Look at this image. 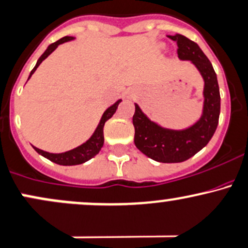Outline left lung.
I'll use <instances>...</instances> for the list:
<instances>
[{"instance_id": "1", "label": "left lung", "mask_w": 248, "mask_h": 248, "mask_svg": "<svg viewBox=\"0 0 248 248\" xmlns=\"http://www.w3.org/2000/svg\"><path fill=\"white\" fill-rule=\"evenodd\" d=\"M178 43V58L190 61L203 78L202 113L198 121L184 129L161 126L143 113L138 103L133 115L134 143L146 156L157 162L176 164L188 160L209 142L220 115V92L217 74L207 56L192 40L181 34L170 36Z\"/></svg>"}]
</instances>
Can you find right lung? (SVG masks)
<instances>
[{
	"mask_svg": "<svg viewBox=\"0 0 248 248\" xmlns=\"http://www.w3.org/2000/svg\"><path fill=\"white\" fill-rule=\"evenodd\" d=\"M73 40H75V37L64 36L62 37V39H60L59 41H56V42L49 45L48 48L45 50V53H43L42 55L40 56V59L37 60L36 64H35V67L32 68L31 74H29L28 80L31 78V75L34 74L35 70L37 69V67L42 63L43 60L47 59L60 45H62V43L64 42H69V41H73ZM122 100H118L114 105H111L110 107H108L107 109L105 110V113L102 114L99 124H97V127L95 128L94 133L92 134V137L89 138L86 142H83L82 145L75 147V148L70 149V151L63 152V153H49V152L42 151V149L37 148V147L35 146H32V148H34L40 155L45 156L46 159L50 160V161L55 162V164L61 165V166H75V165H81L83 164V162L88 161V160H91L92 157H94L95 155L99 154V152L101 151L103 142H105V138H103V127H105L106 121H108V120L115 114V111L118 109L120 102Z\"/></svg>",
	"mask_w": 248,
	"mask_h": 248,
	"instance_id": "add662e5",
	"label": "right lung"
}]
</instances>
